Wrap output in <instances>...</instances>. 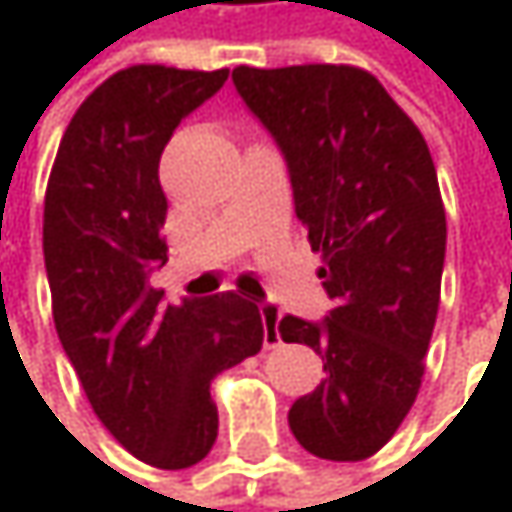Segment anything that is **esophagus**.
I'll list each match as a JSON object with an SVG mask.
<instances>
[{"instance_id":"obj_1","label":"esophagus","mask_w":512,"mask_h":512,"mask_svg":"<svg viewBox=\"0 0 512 512\" xmlns=\"http://www.w3.org/2000/svg\"><path fill=\"white\" fill-rule=\"evenodd\" d=\"M260 317H263V344L266 347H278L281 344V335H278V320H281V311L272 305V302H260Z\"/></svg>"}]
</instances>
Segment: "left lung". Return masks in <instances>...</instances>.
Segmentation results:
<instances>
[{
	"label": "left lung",
	"instance_id": "8db88e82",
	"mask_svg": "<svg viewBox=\"0 0 512 512\" xmlns=\"http://www.w3.org/2000/svg\"><path fill=\"white\" fill-rule=\"evenodd\" d=\"M231 79L284 154L296 216L326 263V320H278L281 341L308 344L326 370L290 406V430L320 460H367L418 397L439 314L448 222L433 156L361 67L240 64Z\"/></svg>",
	"mask_w": 512,
	"mask_h": 512
}]
</instances>
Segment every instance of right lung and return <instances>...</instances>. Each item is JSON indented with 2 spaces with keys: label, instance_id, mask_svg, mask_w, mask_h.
Here are the masks:
<instances>
[{
  "label": "right lung",
  "instance_id": "right-lung-1",
  "mask_svg": "<svg viewBox=\"0 0 512 512\" xmlns=\"http://www.w3.org/2000/svg\"><path fill=\"white\" fill-rule=\"evenodd\" d=\"M228 70L133 64L70 118L44 201L52 320L103 427L156 468L201 462L216 436V373L263 347L255 302L237 290L165 305L151 272L168 260L159 156Z\"/></svg>",
  "mask_w": 512,
  "mask_h": 512
}]
</instances>
